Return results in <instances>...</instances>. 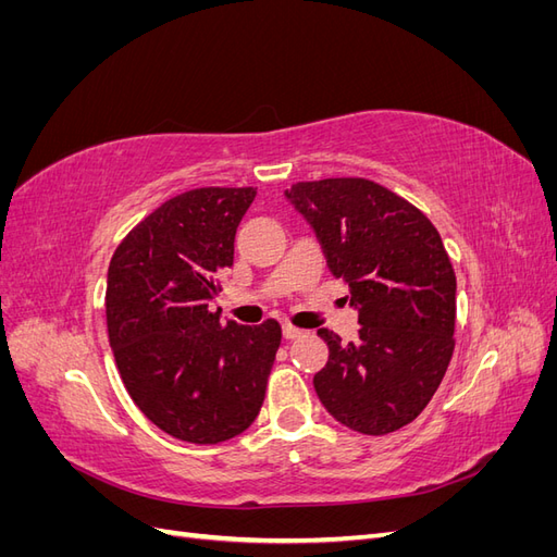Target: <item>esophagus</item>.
Segmentation results:
<instances>
[{
  "instance_id": "34e87169",
  "label": "esophagus",
  "mask_w": 557,
  "mask_h": 557,
  "mask_svg": "<svg viewBox=\"0 0 557 557\" xmlns=\"http://www.w3.org/2000/svg\"><path fill=\"white\" fill-rule=\"evenodd\" d=\"M305 334V330H297V327H293V325H283V336L288 342H293V339H299V336Z\"/></svg>"
}]
</instances>
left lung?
Wrapping results in <instances>:
<instances>
[{
  "instance_id": "8db88e82",
  "label": "left lung",
  "mask_w": 557,
  "mask_h": 557,
  "mask_svg": "<svg viewBox=\"0 0 557 557\" xmlns=\"http://www.w3.org/2000/svg\"><path fill=\"white\" fill-rule=\"evenodd\" d=\"M350 288L360 339L318 330L330 360L313 376L342 425L387 434L409 425L440 387L455 348V272L440 232L407 199L367 178L285 190Z\"/></svg>"
}]
</instances>
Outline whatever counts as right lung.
Segmentation results:
<instances>
[{
  "label": "right lung",
  "instance_id": "1",
  "mask_svg": "<svg viewBox=\"0 0 557 557\" xmlns=\"http://www.w3.org/2000/svg\"><path fill=\"white\" fill-rule=\"evenodd\" d=\"M256 188L172 197L115 248L107 327L117 372L141 413L188 444H221L258 418L281 325L221 323L209 301L234 262V234Z\"/></svg>",
  "mask_w": 557,
  "mask_h": 557
}]
</instances>
